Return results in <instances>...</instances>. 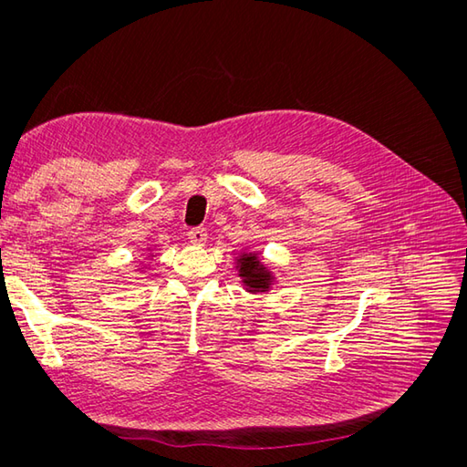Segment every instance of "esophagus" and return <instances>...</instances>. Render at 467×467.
<instances>
[{
  "mask_svg": "<svg viewBox=\"0 0 467 467\" xmlns=\"http://www.w3.org/2000/svg\"><path fill=\"white\" fill-rule=\"evenodd\" d=\"M206 239H208V232L204 228H192L189 232V242L192 245H204Z\"/></svg>",
  "mask_w": 467,
  "mask_h": 467,
  "instance_id": "34e87169",
  "label": "esophagus"
}]
</instances>
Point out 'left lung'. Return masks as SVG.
<instances>
[{
	"label": "left lung",
	"instance_id": "obj_1",
	"mask_svg": "<svg viewBox=\"0 0 467 467\" xmlns=\"http://www.w3.org/2000/svg\"><path fill=\"white\" fill-rule=\"evenodd\" d=\"M235 271L249 294H266L276 285L273 266L263 263V257L257 251L242 249L235 253Z\"/></svg>",
	"mask_w": 467,
	"mask_h": 467
}]
</instances>
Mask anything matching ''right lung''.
Instances as JSON below:
<instances>
[{
  "label": "right lung",
  "instance_id": "right-lung-1",
  "mask_svg": "<svg viewBox=\"0 0 467 467\" xmlns=\"http://www.w3.org/2000/svg\"><path fill=\"white\" fill-rule=\"evenodd\" d=\"M153 249H155V247H148V257H150V261L155 257V255H153ZM140 265H142V268H148V266H150L146 261H142Z\"/></svg>",
  "mask_w": 467,
  "mask_h": 467
}]
</instances>
